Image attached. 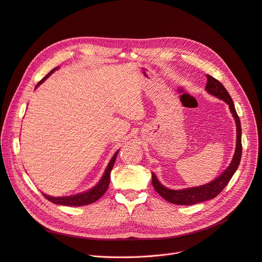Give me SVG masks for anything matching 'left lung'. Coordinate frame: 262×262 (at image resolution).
<instances>
[{"label":"left lung","instance_id":"1","mask_svg":"<svg viewBox=\"0 0 262 262\" xmlns=\"http://www.w3.org/2000/svg\"><path fill=\"white\" fill-rule=\"evenodd\" d=\"M208 82L206 85L207 92L216 98H220L224 100L225 103L229 106L230 112L232 113V117L235 121L236 125V144H235V151L232 157V161L230 165L226 168V170L222 172L220 177L215 180L209 182L207 184H203L200 186L195 187H188L183 189H171L164 186L161 182L158 181L157 177L152 172V184L155 190L161 195L165 200L170 203L181 204V206H190V204H196L203 201H207L213 199L217 196L220 192L226 187V185L229 183L232 176L236 171V169L240 165L241 156H242V130H241V123L240 119L237 117V113L235 111L233 101L228 93V91L225 89V86L219 81L216 80L210 75H207Z\"/></svg>","mask_w":262,"mask_h":262}]
</instances>
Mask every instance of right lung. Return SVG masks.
<instances>
[{"mask_svg":"<svg viewBox=\"0 0 262 262\" xmlns=\"http://www.w3.org/2000/svg\"><path fill=\"white\" fill-rule=\"evenodd\" d=\"M56 70H59V67L53 68V70L46 77H45L42 80H40L37 83L35 89H37ZM118 153H119V150L115 153V155H113L112 158L110 159V162H109L108 166L106 167V170H105L103 177L100 178V180L97 182V184L94 185L92 188L88 189L86 191L80 192V194H76V195H72V196L52 197V196L43 194V192H42V195L46 197L49 201H51V202H53L55 204H61V206H68V207H70V206L71 207H81V206H86V204H91V203L97 201L101 196L105 194L108 186H109V183H110V172H111L113 165H115V162H116V158L118 156Z\"/></svg>","mask_w":262,"mask_h":262,"instance_id":"add662e5","label":"right lung"}]
</instances>
